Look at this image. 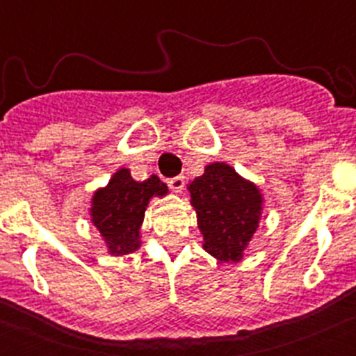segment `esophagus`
Returning <instances> with one entry per match:
<instances>
[{"label":"esophagus","mask_w":356,"mask_h":356,"mask_svg":"<svg viewBox=\"0 0 356 356\" xmlns=\"http://www.w3.org/2000/svg\"><path fill=\"white\" fill-rule=\"evenodd\" d=\"M184 175H177V177L174 179H168V186H170V189L174 193H182V189H184Z\"/></svg>","instance_id":"obj_1"}]
</instances>
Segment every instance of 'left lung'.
<instances>
[{
	"mask_svg": "<svg viewBox=\"0 0 356 356\" xmlns=\"http://www.w3.org/2000/svg\"><path fill=\"white\" fill-rule=\"evenodd\" d=\"M204 251L225 264L243 260V251L260 224L264 196L231 165L215 161L188 186Z\"/></svg>",
	"mask_w": 356,
	"mask_h": 356,
	"instance_id": "obj_1",
	"label": "left lung"
}]
</instances>
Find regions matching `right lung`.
<instances>
[{"mask_svg": "<svg viewBox=\"0 0 356 356\" xmlns=\"http://www.w3.org/2000/svg\"><path fill=\"white\" fill-rule=\"evenodd\" d=\"M168 193L165 182L156 175L138 182L131 170L118 168L105 188L96 189L91 200V222L102 234L108 253L115 257L134 253L141 248V225L152 198Z\"/></svg>", "mask_w": 356, "mask_h": 356, "instance_id": "obj_1", "label": "right lung"}]
</instances>
